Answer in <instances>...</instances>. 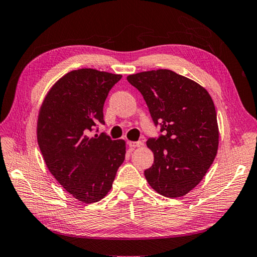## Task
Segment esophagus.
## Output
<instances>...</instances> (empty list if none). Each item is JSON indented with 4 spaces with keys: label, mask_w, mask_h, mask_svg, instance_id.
Segmentation results:
<instances>
[{
    "label": "esophagus",
    "mask_w": 257,
    "mask_h": 257,
    "mask_svg": "<svg viewBox=\"0 0 257 257\" xmlns=\"http://www.w3.org/2000/svg\"><path fill=\"white\" fill-rule=\"evenodd\" d=\"M128 145H130V148H131V149L134 150L135 148H140V147H142V145H143V142H142V141H138V142L130 141V142H128Z\"/></svg>",
    "instance_id": "1"
}]
</instances>
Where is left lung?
Returning <instances> with one entry per match:
<instances>
[{"label":"left lung","instance_id":"obj_1","mask_svg":"<svg viewBox=\"0 0 257 257\" xmlns=\"http://www.w3.org/2000/svg\"><path fill=\"white\" fill-rule=\"evenodd\" d=\"M152 116L161 124L159 139H149L154 156L144 171L153 190L179 198L192 190L214 162L219 144L215 104L207 89L195 80L169 69L128 75Z\"/></svg>","mask_w":257,"mask_h":257}]
</instances>
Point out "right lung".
Wrapping results in <instances>:
<instances>
[{
	"label": "right lung",
	"instance_id": "obj_1",
	"mask_svg": "<svg viewBox=\"0 0 257 257\" xmlns=\"http://www.w3.org/2000/svg\"><path fill=\"white\" fill-rule=\"evenodd\" d=\"M120 78L91 68L69 71L53 84L39 109L37 140L48 170L84 204L107 195L124 162V140L89 135L104 123L105 99Z\"/></svg>",
	"mask_w": 257,
	"mask_h": 257
}]
</instances>
